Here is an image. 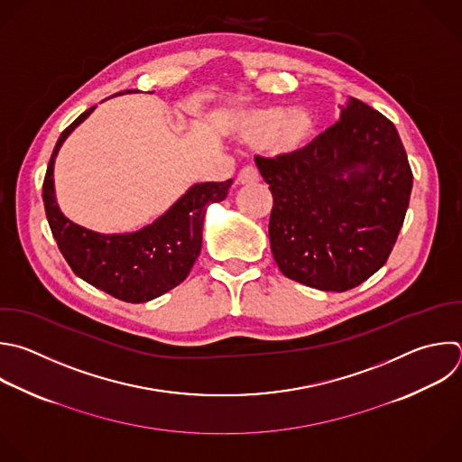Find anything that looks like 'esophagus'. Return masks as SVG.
<instances>
[{
  "instance_id": "1",
  "label": "esophagus",
  "mask_w": 462,
  "mask_h": 462,
  "mask_svg": "<svg viewBox=\"0 0 462 462\" xmlns=\"http://www.w3.org/2000/svg\"><path fill=\"white\" fill-rule=\"evenodd\" d=\"M257 181H259V172H257L255 167L246 165L245 169H241V172L237 176L239 185H252V183H257Z\"/></svg>"
}]
</instances>
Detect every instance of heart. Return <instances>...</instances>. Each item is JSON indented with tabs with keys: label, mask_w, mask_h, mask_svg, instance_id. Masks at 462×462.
<instances>
[{
	"label": "heart",
	"mask_w": 462,
	"mask_h": 462,
	"mask_svg": "<svg viewBox=\"0 0 462 462\" xmlns=\"http://www.w3.org/2000/svg\"><path fill=\"white\" fill-rule=\"evenodd\" d=\"M232 134L261 148L272 158H291L309 148L318 135V117L304 105L257 106L237 112L230 123Z\"/></svg>",
	"instance_id": "heart-1"
}]
</instances>
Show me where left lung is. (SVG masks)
Segmentation results:
<instances>
[{"mask_svg": "<svg viewBox=\"0 0 462 462\" xmlns=\"http://www.w3.org/2000/svg\"><path fill=\"white\" fill-rule=\"evenodd\" d=\"M255 163L273 196L270 248L288 279L345 291L388 261L413 176L381 112L346 97L341 119L304 152Z\"/></svg>", "mask_w": 462, "mask_h": 462, "instance_id": "1", "label": "left lung"}]
</instances>
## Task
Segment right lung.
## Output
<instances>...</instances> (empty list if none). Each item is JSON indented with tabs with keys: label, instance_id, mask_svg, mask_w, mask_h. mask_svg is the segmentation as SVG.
Here are the masks:
<instances>
[{
	"label": "right lung",
	"instance_id": "add662e5",
	"mask_svg": "<svg viewBox=\"0 0 462 462\" xmlns=\"http://www.w3.org/2000/svg\"><path fill=\"white\" fill-rule=\"evenodd\" d=\"M94 108L70 123L54 146L43 181L47 219L63 257L78 277L121 300L146 302L187 279L201 252L207 208L221 203L234 181L194 183L165 214L134 232L99 234L72 223L56 199L54 163L65 139Z\"/></svg>",
	"mask_w": 462,
	"mask_h": 462
}]
</instances>
